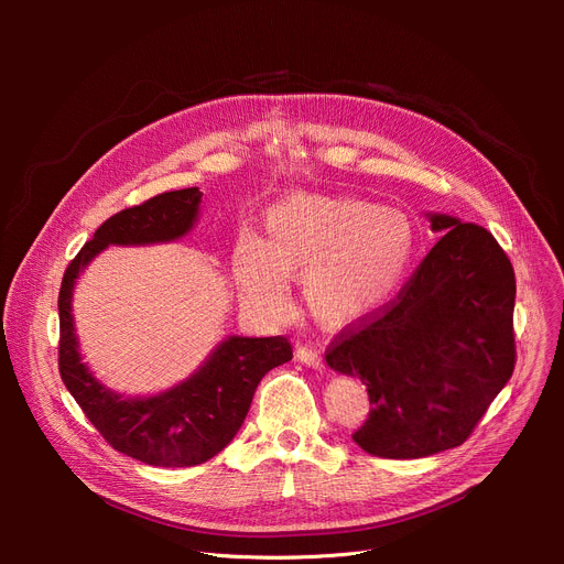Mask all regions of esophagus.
Here are the masks:
<instances>
[{"label": "esophagus", "instance_id": "esophagus-1", "mask_svg": "<svg viewBox=\"0 0 564 564\" xmlns=\"http://www.w3.org/2000/svg\"><path fill=\"white\" fill-rule=\"evenodd\" d=\"M294 357H297V361H302V364H306V366H311V368H324V364H322V357L319 354L315 351V349H311V347H297V354H294Z\"/></svg>", "mask_w": 564, "mask_h": 564}]
</instances>
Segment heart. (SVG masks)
<instances>
[{
    "instance_id": "1",
    "label": "heart",
    "mask_w": 564,
    "mask_h": 564,
    "mask_svg": "<svg viewBox=\"0 0 564 564\" xmlns=\"http://www.w3.org/2000/svg\"><path fill=\"white\" fill-rule=\"evenodd\" d=\"M416 228L400 210L359 198L288 196L264 215V237L242 232L232 276L264 317L290 304L288 279L302 281L315 317L351 324L387 306L404 283Z\"/></svg>"
}]
</instances>
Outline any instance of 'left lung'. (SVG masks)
<instances>
[{
    "mask_svg": "<svg viewBox=\"0 0 564 564\" xmlns=\"http://www.w3.org/2000/svg\"><path fill=\"white\" fill-rule=\"evenodd\" d=\"M427 219L443 237L398 300L327 351L332 370L366 383L372 409L351 438L375 457L462 446L514 370L512 262L482 226Z\"/></svg>",
    "mask_w": 564,
    "mask_h": 564,
    "instance_id": "8db88e82",
    "label": "left lung"
}]
</instances>
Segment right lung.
Instances as JSON below:
<instances>
[{"mask_svg": "<svg viewBox=\"0 0 564 564\" xmlns=\"http://www.w3.org/2000/svg\"><path fill=\"white\" fill-rule=\"evenodd\" d=\"M200 198L198 187H189L116 213L68 264L58 292V372L66 389L113 451L151 466H196L221 453L242 427L260 379L292 359L283 336H228L187 379L143 398L111 391L82 361L73 319L77 276L111 245L181 240L198 221Z\"/></svg>", "mask_w": 564, "mask_h": 564, "instance_id": "right-lung-1", "label": "right lung"}]
</instances>
